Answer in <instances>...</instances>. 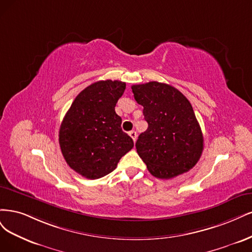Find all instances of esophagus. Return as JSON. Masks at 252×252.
I'll return each instance as SVG.
<instances>
[{"instance_id": "1", "label": "esophagus", "mask_w": 252, "mask_h": 252, "mask_svg": "<svg viewBox=\"0 0 252 252\" xmlns=\"http://www.w3.org/2000/svg\"><path fill=\"white\" fill-rule=\"evenodd\" d=\"M128 135L131 136V138L133 139V141L135 142V141H136V138H137V133H136L135 131H131V132L128 133Z\"/></svg>"}]
</instances>
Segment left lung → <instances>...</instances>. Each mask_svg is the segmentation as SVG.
Listing matches in <instances>:
<instances>
[{
	"mask_svg": "<svg viewBox=\"0 0 252 252\" xmlns=\"http://www.w3.org/2000/svg\"><path fill=\"white\" fill-rule=\"evenodd\" d=\"M132 91L149 125L136 142L149 172L160 179L189 172L203 151L202 131L189 99L176 88L158 82L134 85Z\"/></svg>",
	"mask_w": 252,
	"mask_h": 252,
	"instance_id": "1",
	"label": "left lung"
}]
</instances>
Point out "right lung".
<instances>
[{"mask_svg":"<svg viewBox=\"0 0 252 252\" xmlns=\"http://www.w3.org/2000/svg\"><path fill=\"white\" fill-rule=\"evenodd\" d=\"M126 90L119 80H99L80 92L64 115L59 141L68 165L87 179L113 172L134 142L121 129L115 105Z\"/></svg>","mask_w":252,"mask_h":252,"instance_id":"right-lung-1","label":"right lung"}]
</instances>
